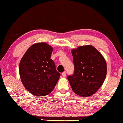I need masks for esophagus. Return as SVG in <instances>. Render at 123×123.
Listing matches in <instances>:
<instances>
[{
    "label": "esophagus",
    "instance_id": "obj_1",
    "mask_svg": "<svg viewBox=\"0 0 123 123\" xmlns=\"http://www.w3.org/2000/svg\"><path fill=\"white\" fill-rule=\"evenodd\" d=\"M66 72H63V73H62V76H63V77H65L66 76Z\"/></svg>",
    "mask_w": 123,
    "mask_h": 123
}]
</instances>
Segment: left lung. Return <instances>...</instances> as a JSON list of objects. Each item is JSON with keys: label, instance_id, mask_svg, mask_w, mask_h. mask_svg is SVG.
Segmentation results:
<instances>
[{"label": "left lung", "instance_id": "8db88e82", "mask_svg": "<svg viewBox=\"0 0 123 123\" xmlns=\"http://www.w3.org/2000/svg\"><path fill=\"white\" fill-rule=\"evenodd\" d=\"M74 73L67 79L75 93L89 97L97 91L106 78L107 64L104 57L93 46H82L72 51Z\"/></svg>", "mask_w": 123, "mask_h": 123}]
</instances>
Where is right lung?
<instances>
[{"instance_id":"1","label":"right lung","mask_w":123,"mask_h":123,"mask_svg":"<svg viewBox=\"0 0 123 123\" xmlns=\"http://www.w3.org/2000/svg\"><path fill=\"white\" fill-rule=\"evenodd\" d=\"M52 48L41 42L32 45L22 57L19 75L24 87L34 95L44 96L53 90L61 73L50 59Z\"/></svg>"}]
</instances>
